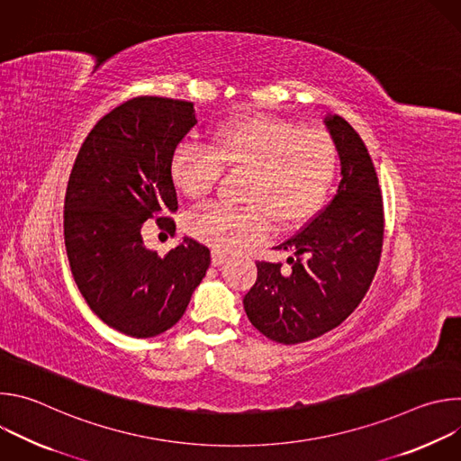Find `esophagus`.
Segmentation results:
<instances>
[{"label":"esophagus","mask_w":461,"mask_h":461,"mask_svg":"<svg viewBox=\"0 0 461 461\" xmlns=\"http://www.w3.org/2000/svg\"><path fill=\"white\" fill-rule=\"evenodd\" d=\"M226 258H228V255H226L224 251H221V249H213V251H212V265H213V267L224 265Z\"/></svg>","instance_id":"34e87169"}]
</instances>
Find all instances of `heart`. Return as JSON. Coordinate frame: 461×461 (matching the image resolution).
Instances as JSON below:
<instances>
[{
  "instance_id": "heart-1",
  "label": "heart",
  "mask_w": 461,
  "mask_h": 461,
  "mask_svg": "<svg viewBox=\"0 0 461 461\" xmlns=\"http://www.w3.org/2000/svg\"><path fill=\"white\" fill-rule=\"evenodd\" d=\"M221 167L249 171L240 201L246 208L213 204L189 217L187 233L217 249H235L265 240L313 217L336 176L332 139L288 120L244 116L222 123L210 149L180 144L171 158L175 187L193 201L213 189Z\"/></svg>"
}]
</instances>
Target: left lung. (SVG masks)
<instances>
[{
  "label": "left lung",
  "instance_id": "left-lung-1",
  "mask_svg": "<svg viewBox=\"0 0 461 461\" xmlns=\"http://www.w3.org/2000/svg\"><path fill=\"white\" fill-rule=\"evenodd\" d=\"M324 125L341 162L334 199L276 246L292 253L286 272L281 262H257V281L242 301L257 330L283 345L339 326L368 292L383 248V199L368 149L345 118L326 114Z\"/></svg>",
  "mask_w": 461,
  "mask_h": 461
}]
</instances>
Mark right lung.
Wrapping results in <instances>:
<instances>
[{
    "label": "right lung",
    "instance_id": "obj_1",
    "mask_svg": "<svg viewBox=\"0 0 461 461\" xmlns=\"http://www.w3.org/2000/svg\"><path fill=\"white\" fill-rule=\"evenodd\" d=\"M196 123L184 100L140 96L107 113L75 160L63 206V237L75 283L114 330L155 338L178 322L210 268V249L184 239L166 257L148 249L142 224L175 231L171 158Z\"/></svg>",
    "mask_w": 461,
    "mask_h": 461
}]
</instances>
